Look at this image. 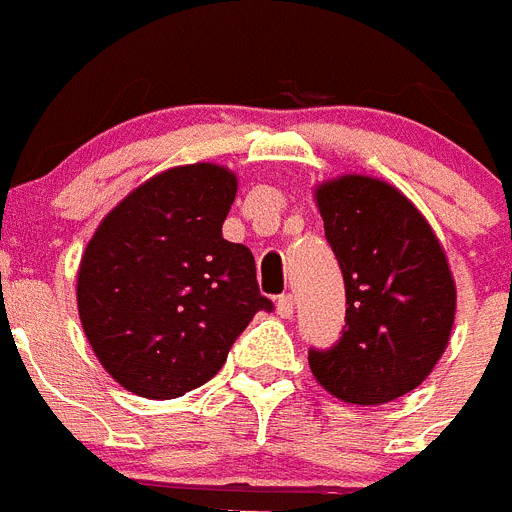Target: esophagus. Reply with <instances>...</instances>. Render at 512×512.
<instances>
[{"label": "esophagus", "mask_w": 512, "mask_h": 512, "mask_svg": "<svg viewBox=\"0 0 512 512\" xmlns=\"http://www.w3.org/2000/svg\"><path fill=\"white\" fill-rule=\"evenodd\" d=\"M277 313L282 318H290L292 313H295V298H292V295H279Z\"/></svg>", "instance_id": "esophagus-1"}]
</instances>
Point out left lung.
<instances>
[{"label": "left lung", "instance_id": "1", "mask_svg": "<svg viewBox=\"0 0 512 512\" xmlns=\"http://www.w3.org/2000/svg\"><path fill=\"white\" fill-rule=\"evenodd\" d=\"M316 204L342 269L347 323L334 347L310 349V370L347 404L399 399L432 373L451 339L456 282L443 246L381 178L326 181Z\"/></svg>", "mask_w": 512, "mask_h": 512}]
</instances>
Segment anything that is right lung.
Masks as SVG:
<instances>
[{
  "label": "right lung",
  "mask_w": 512,
  "mask_h": 512,
  "mask_svg": "<svg viewBox=\"0 0 512 512\" xmlns=\"http://www.w3.org/2000/svg\"><path fill=\"white\" fill-rule=\"evenodd\" d=\"M233 170L194 163L157 173L103 217L82 253L77 308L113 381L176 399L225 365L259 310H272L243 243L222 238Z\"/></svg>",
  "instance_id": "right-lung-1"
}]
</instances>
